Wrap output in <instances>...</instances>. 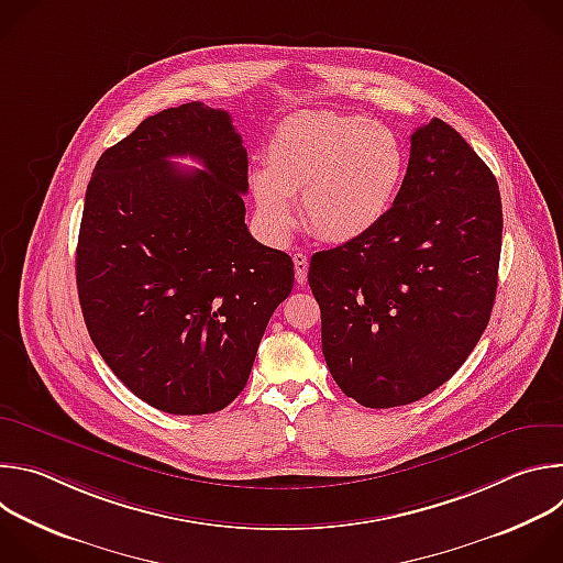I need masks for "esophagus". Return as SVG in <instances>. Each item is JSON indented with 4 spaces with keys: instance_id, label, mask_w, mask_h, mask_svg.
Returning <instances> with one entry per match:
<instances>
[{
    "instance_id": "34e87169",
    "label": "esophagus",
    "mask_w": 563,
    "mask_h": 563,
    "mask_svg": "<svg viewBox=\"0 0 563 563\" xmlns=\"http://www.w3.org/2000/svg\"><path fill=\"white\" fill-rule=\"evenodd\" d=\"M294 267H296V280L298 285H307V269H309V263H307V256L305 254H294Z\"/></svg>"
}]
</instances>
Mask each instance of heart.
<instances>
[{"instance_id":"obj_1","label":"heart","mask_w":563,"mask_h":563,"mask_svg":"<svg viewBox=\"0 0 563 563\" xmlns=\"http://www.w3.org/2000/svg\"><path fill=\"white\" fill-rule=\"evenodd\" d=\"M267 169L250 178L261 218L287 231L300 198L313 235L350 243L391 211L406 176V148L394 129L336 111H298L274 129Z\"/></svg>"}]
</instances>
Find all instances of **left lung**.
I'll return each instance as SVG.
<instances>
[{"label":"left lung","instance_id":"obj_1","mask_svg":"<svg viewBox=\"0 0 563 563\" xmlns=\"http://www.w3.org/2000/svg\"><path fill=\"white\" fill-rule=\"evenodd\" d=\"M501 231L488 165L443 120L419 126L387 218L309 263L336 385L365 408L408 406L443 385L488 328Z\"/></svg>","mask_w":563,"mask_h":563}]
</instances>
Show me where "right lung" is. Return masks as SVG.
Segmentation results:
<instances>
[{"label": "right lung", "instance_id": "1", "mask_svg": "<svg viewBox=\"0 0 563 563\" xmlns=\"http://www.w3.org/2000/svg\"><path fill=\"white\" fill-rule=\"evenodd\" d=\"M202 170L185 173L172 156ZM247 148L222 109L159 111L107 148L87 187L75 276L113 374L169 415H211L247 385L294 263L245 224Z\"/></svg>", "mask_w": 563, "mask_h": 563}]
</instances>
